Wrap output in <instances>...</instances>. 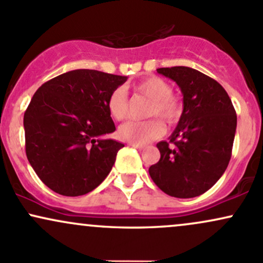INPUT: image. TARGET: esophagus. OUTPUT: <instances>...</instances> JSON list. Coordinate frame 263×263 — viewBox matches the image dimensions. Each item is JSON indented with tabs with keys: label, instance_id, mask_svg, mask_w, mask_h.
Segmentation results:
<instances>
[{
	"label": "esophagus",
	"instance_id": "obj_1",
	"mask_svg": "<svg viewBox=\"0 0 263 263\" xmlns=\"http://www.w3.org/2000/svg\"><path fill=\"white\" fill-rule=\"evenodd\" d=\"M128 146H132V147H135V148L140 149V151H142V149L145 148V146H143V145H136V143H128Z\"/></svg>",
	"mask_w": 263,
	"mask_h": 263
}]
</instances>
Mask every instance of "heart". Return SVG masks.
<instances>
[{
	"mask_svg": "<svg viewBox=\"0 0 263 263\" xmlns=\"http://www.w3.org/2000/svg\"><path fill=\"white\" fill-rule=\"evenodd\" d=\"M137 93L149 99L147 116H158L166 125H174L182 114V105L172 95L174 89L166 80L158 76H151L142 80L135 86ZM107 109L112 118L121 121L127 116L128 99L123 88H116L109 93ZM163 134V126L156 118L147 121H129L118 128L120 140L128 143L145 145Z\"/></svg>",
	"mask_w": 263,
	"mask_h": 263,
	"instance_id": "heart-1",
	"label": "heart"
}]
</instances>
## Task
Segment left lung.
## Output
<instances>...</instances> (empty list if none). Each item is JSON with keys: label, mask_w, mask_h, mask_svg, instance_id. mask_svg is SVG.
I'll use <instances>...</instances> for the list:
<instances>
[{"label": "left lung", "mask_w": 263, "mask_h": 263, "mask_svg": "<svg viewBox=\"0 0 263 263\" xmlns=\"http://www.w3.org/2000/svg\"><path fill=\"white\" fill-rule=\"evenodd\" d=\"M183 95V111L170 142L157 143L161 158L148 168L164 193L191 198L209 191L226 171L232 155L237 116L217 81L191 67L157 68Z\"/></svg>", "instance_id": "8db88e82"}]
</instances>
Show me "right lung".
Masks as SVG:
<instances>
[{
  "label": "right lung",
  "mask_w": 263,
  "mask_h": 263,
  "mask_svg": "<svg viewBox=\"0 0 263 263\" xmlns=\"http://www.w3.org/2000/svg\"><path fill=\"white\" fill-rule=\"evenodd\" d=\"M126 76L73 70L36 91L25 112L26 155L40 180L62 196H82L101 184L123 143L100 136L116 129L109 93Z\"/></svg>",
  "instance_id": "right-lung-1"
}]
</instances>
